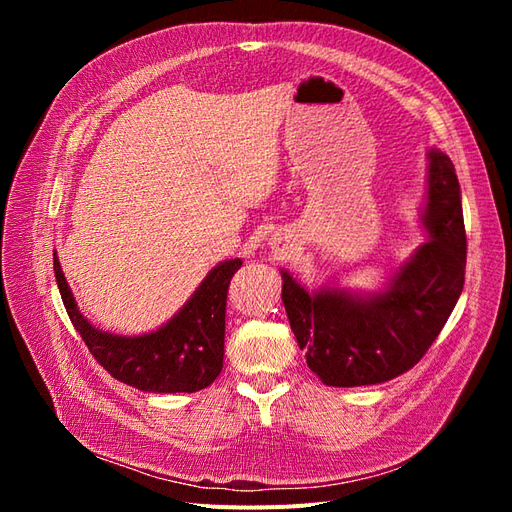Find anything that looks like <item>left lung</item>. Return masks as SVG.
Segmentation results:
<instances>
[{
    "mask_svg": "<svg viewBox=\"0 0 512 512\" xmlns=\"http://www.w3.org/2000/svg\"><path fill=\"white\" fill-rule=\"evenodd\" d=\"M429 241L401 265L384 290L309 292L282 271V301L307 367L327 386H365L412 369L436 342L466 280V226L451 158L427 153Z\"/></svg>",
    "mask_w": 512,
    "mask_h": 512,
    "instance_id": "1",
    "label": "left lung"
}]
</instances>
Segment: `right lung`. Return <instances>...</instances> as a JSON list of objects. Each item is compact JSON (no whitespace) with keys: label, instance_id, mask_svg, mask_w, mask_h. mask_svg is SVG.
Segmentation results:
<instances>
[{"label":"right lung","instance_id":"right-lung-1","mask_svg":"<svg viewBox=\"0 0 512 512\" xmlns=\"http://www.w3.org/2000/svg\"><path fill=\"white\" fill-rule=\"evenodd\" d=\"M241 258L213 267L192 297L158 331L113 335L96 329L76 307L74 294L53 252V271L66 312L94 359L119 382L147 393H196L220 376L228 284Z\"/></svg>","mask_w":512,"mask_h":512}]
</instances>
